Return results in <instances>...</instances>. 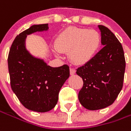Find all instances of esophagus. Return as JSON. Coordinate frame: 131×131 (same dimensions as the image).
Wrapping results in <instances>:
<instances>
[{
  "instance_id": "obj_1",
  "label": "esophagus",
  "mask_w": 131,
  "mask_h": 131,
  "mask_svg": "<svg viewBox=\"0 0 131 131\" xmlns=\"http://www.w3.org/2000/svg\"><path fill=\"white\" fill-rule=\"evenodd\" d=\"M75 72H76V70H75L74 68H70V74L72 75L74 74Z\"/></svg>"
}]
</instances>
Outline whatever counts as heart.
<instances>
[{
	"instance_id": "b5f03b06",
	"label": "heart",
	"mask_w": 131,
	"mask_h": 131,
	"mask_svg": "<svg viewBox=\"0 0 131 131\" xmlns=\"http://www.w3.org/2000/svg\"><path fill=\"white\" fill-rule=\"evenodd\" d=\"M101 43V37L98 31L71 27L59 35L56 46L60 51L69 52V57L72 62L81 64L94 58Z\"/></svg>"
}]
</instances>
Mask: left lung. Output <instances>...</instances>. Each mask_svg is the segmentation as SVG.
<instances>
[{
	"mask_svg": "<svg viewBox=\"0 0 131 131\" xmlns=\"http://www.w3.org/2000/svg\"><path fill=\"white\" fill-rule=\"evenodd\" d=\"M104 47L90 61L77 69L83 86L79 102L89 110H99L113 104L123 88L126 60L123 47L111 31L99 25Z\"/></svg>",
	"mask_w": 131,
	"mask_h": 131,
	"instance_id": "8db88e82",
	"label": "left lung"
}]
</instances>
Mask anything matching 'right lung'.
I'll list each match as a JSON object with an SVG mask.
<instances>
[{
  "instance_id": "1",
  "label": "right lung",
  "mask_w": 131,
  "mask_h": 131,
  "mask_svg": "<svg viewBox=\"0 0 131 131\" xmlns=\"http://www.w3.org/2000/svg\"><path fill=\"white\" fill-rule=\"evenodd\" d=\"M47 29V24L35 25L22 32L15 38L8 57L12 90L26 108L40 113L56 106L59 90L69 77L67 64L51 67L25 49L27 35Z\"/></svg>"
}]
</instances>
